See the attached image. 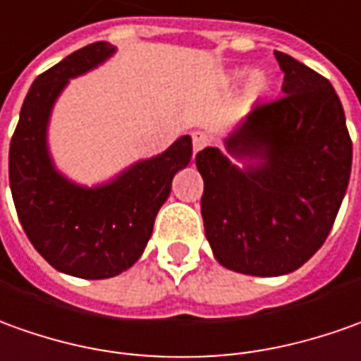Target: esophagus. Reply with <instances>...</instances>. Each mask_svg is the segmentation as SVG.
<instances>
[{
	"label": "esophagus",
	"instance_id": "esophagus-1",
	"mask_svg": "<svg viewBox=\"0 0 361 361\" xmlns=\"http://www.w3.org/2000/svg\"><path fill=\"white\" fill-rule=\"evenodd\" d=\"M191 142H193V152H200V149L212 144V136L207 132H203V130H197V132L191 134Z\"/></svg>",
	"mask_w": 361,
	"mask_h": 361
}]
</instances>
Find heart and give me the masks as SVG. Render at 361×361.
<instances>
[{"mask_svg":"<svg viewBox=\"0 0 361 361\" xmlns=\"http://www.w3.org/2000/svg\"><path fill=\"white\" fill-rule=\"evenodd\" d=\"M264 87H267V80H264L263 75L255 73V75H251V77H249V82H247L249 92H252V94H259V92H263Z\"/></svg>","mask_w":361,"mask_h":361,"instance_id":"b5f03b06","label":"heart"}]
</instances>
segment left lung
<instances>
[{
    "label": "left lung",
    "instance_id": "8db88e82",
    "mask_svg": "<svg viewBox=\"0 0 361 361\" xmlns=\"http://www.w3.org/2000/svg\"><path fill=\"white\" fill-rule=\"evenodd\" d=\"M274 57L284 94L255 104L225 140L231 156L259 166L241 170L217 148L195 156L213 255L252 276L293 273L324 245L352 171V140L330 80L286 53Z\"/></svg>",
    "mask_w": 361,
    "mask_h": 361
}]
</instances>
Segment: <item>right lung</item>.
I'll list each match as a JSON object with an SVG mask.
<instances>
[{"label": "right lung", "mask_w": 361, "mask_h": 361, "mask_svg": "<svg viewBox=\"0 0 361 361\" xmlns=\"http://www.w3.org/2000/svg\"><path fill=\"white\" fill-rule=\"evenodd\" d=\"M106 41L82 47L35 78L9 144V185L31 245L51 267L78 279H110L142 257L171 180L191 160V138L142 160L97 188L68 181L53 166L47 124L57 97L114 53Z\"/></svg>", "instance_id": "add662e5"}]
</instances>
